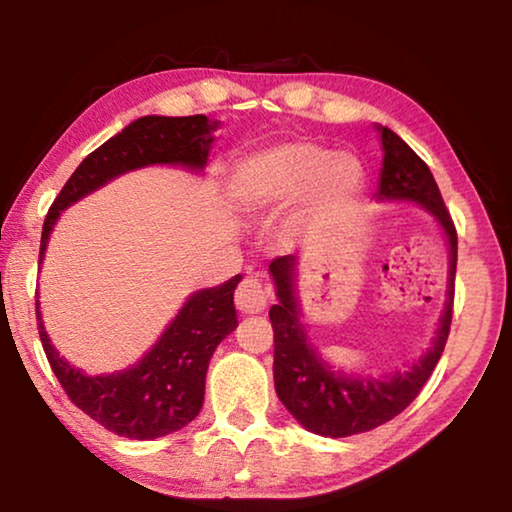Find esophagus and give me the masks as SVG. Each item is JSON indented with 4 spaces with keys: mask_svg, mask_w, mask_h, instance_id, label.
Instances as JSON below:
<instances>
[{
    "mask_svg": "<svg viewBox=\"0 0 512 512\" xmlns=\"http://www.w3.org/2000/svg\"><path fill=\"white\" fill-rule=\"evenodd\" d=\"M235 305L241 314H262L268 305V291L257 277H246L235 291Z\"/></svg>",
    "mask_w": 512,
    "mask_h": 512,
    "instance_id": "34e87169",
    "label": "esophagus"
}]
</instances>
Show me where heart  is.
I'll list each match as a JSON object with an SVG mask.
<instances>
[{"mask_svg": "<svg viewBox=\"0 0 512 512\" xmlns=\"http://www.w3.org/2000/svg\"><path fill=\"white\" fill-rule=\"evenodd\" d=\"M363 183L366 173L354 153L293 140L246 155L230 176V198L248 216L273 214L296 203L282 228V239L291 244L327 207L352 203Z\"/></svg>", "mask_w": 512, "mask_h": 512, "instance_id": "obj_1", "label": "heart"}]
</instances>
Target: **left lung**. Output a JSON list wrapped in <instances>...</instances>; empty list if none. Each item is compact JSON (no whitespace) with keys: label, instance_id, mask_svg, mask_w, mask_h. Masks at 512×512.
Listing matches in <instances>:
<instances>
[{"label":"left lung","instance_id":"left-lung-1","mask_svg":"<svg viewBox=\"0 0 512 512\" xmlns=\"http://www.w3.org/2000/svg\"><path fill=\"white\" fill-rule=\"evenodd\" d=\"M377 133L384 160H381L377 192L372 198L377 203H415L436 219L449 250L447 300L440 311L431 345L409 368L381 377L343 372L323 359V354L309 341L302 323L298 300L300 259L296 255L273 259L268 273L275 284L277 305L268 311V318L275 332V393L302 427L325 438L354 436L400 415L427 384L445 350L449 325H452L458 250L454 223L449 219L443 196L427 164L391 128L377 124Z\"/></svg>","mask_w":512,"mask_h":512}]
</instances>
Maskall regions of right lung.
I'll return each mask as SVG.
<instances>
[{
  "label": "right lung",
  "mask_w": 512,
  "mask_h": 512,
  "mask_svg": "<svg viewBox=\"0 0 512 512\" xmlns=\"http://www.w3.org/2000/svg\"><path fill=\"white\" fill-rule=\"evenodd\" d=\"M219 126L221 121H210L205 115H146L110 137L76 167L51 205L42 225L40 264L45 259L51 230L69 205L79 203L128 171L155 164L201 173ZM239 282L241 275H235L219 287L194 291L140 361L108 375H88L60 357L42 323L40 300H36L42 348L69 400L92 420L117 436L133 440L169 436L192 422L201 411L212 354L216 345L239 325L235 311Z\"/></svg>",
  "instance_id": "right-lung-1"
}]
</instances>
